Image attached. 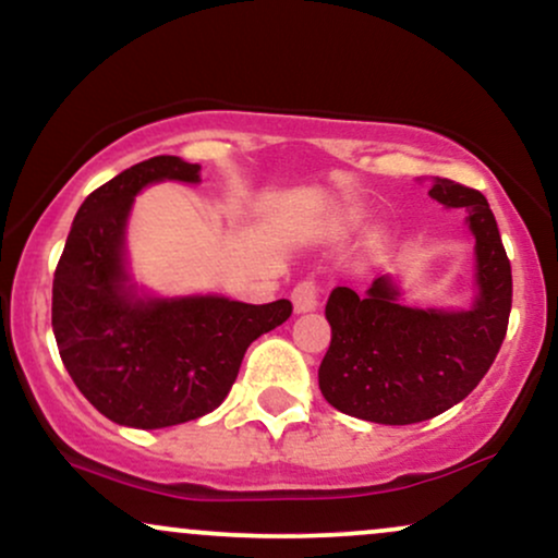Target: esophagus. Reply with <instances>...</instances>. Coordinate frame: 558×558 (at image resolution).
<instances>
[{"label":"esophagus","mask_w":558,"mask_h":558,"mask_svg":"<svg viewBox=\"0 0 558 558\" xmlns=\"http://www.w3.org/2000/svg\"><path fill=\"white\" fill-rule=\"evenodd\" d=\"M292 303L294 311L305 313V311H316L320 305V284L316 279H303L294 284L292 290Z\"/></svg>","instance_id":"obj_1"}]
</instances>
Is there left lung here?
I'll return each instance as SVG.
<instances>
[{
    "mask_svg": "<svg viewBox=\"0 0 558 558\" xmlns=\"http://www.w3.org/2000/svg\"><path fill=\"white\" fill-rule=\"evenodd\" d=\"M430 198L468 208L481 294L473 311L441 313L402 305L386 277L365 294L337 287L326 303L331 344L318 386L344 415L381 425L430 421L481 384L507 337L512 266L486 195L436 177Z\"/></svg>",
    "mask_w": 558,
    "mask_h": 558,
    "instance_id": "left-lung-1",
    "label": "left lung"
}]
</instances>
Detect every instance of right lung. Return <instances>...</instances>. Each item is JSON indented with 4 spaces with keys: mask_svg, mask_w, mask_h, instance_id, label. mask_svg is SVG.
I'll list each match as a JSON object with an SVG mask.
<instances>
[{
    "mask_svg": "<svg viewBox=\"0 0 558 558\" xmlns=\"http://www.w3.org/2000/svg\"><path fill=\"white\" fill-rule=\"evenodd\" d=\"M198 163L154 156L96 187L77 208L54 271L59 357L81 395L130 428H169L219 408L247 347L292 316L290 300L247 305L130 292L122 238L133 195L148 182H198Z\"/></svg>",
    "mask_w": 558,
    "mask_h": 558,
    "instance_id": "right-lung-1",
    "label": "right lung"
}]
</instances>
